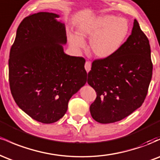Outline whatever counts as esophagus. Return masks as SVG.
Returning a JSON list of instances; mask_svg holds the SVG:
<instances>
[{"label":"esophagus","instance_id":"1","mask_svg":"<svg viewBox=\"0 0 160 160\" xmlns=\"http://www.w3.org/2000/svg\"><path fill=\"white\" fill-rule=\"evenodd\" d=\"M85 69L86 71V72L89 73V71L91 70V62H86V64H85Z\"/></svg>","mask_w":160,"mask_h":160}]
</instances>
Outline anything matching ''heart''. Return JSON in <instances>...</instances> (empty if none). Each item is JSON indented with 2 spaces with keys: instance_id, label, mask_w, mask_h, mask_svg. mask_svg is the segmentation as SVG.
<instances>
[{
  "instance_id": "b5f03b06",
  "label": "heart",
  "mask_w": 160,
  "mask_h": 160,
  "mask_svg": "<svg viewBox=\"0 0 160 160\" xmlns=\"http://www.w3.org/2000/svg\"><path fill=\"white\" fill-rule=\"evenodd\" d=\"M129 32V24L125 18L113 15L95 16L82 20L77 28V34L69 33V44L74 50L89 48L94 56L101 59L110 58L120 50Z\"/></svg>"
}]
</instances>
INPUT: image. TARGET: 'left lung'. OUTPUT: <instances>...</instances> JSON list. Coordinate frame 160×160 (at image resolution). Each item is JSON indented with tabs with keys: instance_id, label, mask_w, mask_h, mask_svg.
Returning <instances> with one entry per match:
<instances>
[{
	"instance_id": "left-lung-1",
	"label": "left lung",
	"mask_w": 160,
	"mask_h": 160,
	"mask_svg": "<svg viewBox=\"0 0 160 160\" xmlns=\"http://www.w3.org/2000/svg\"><path fill=\"white\" fill-rule=\"evenodd\" d=\"M150 47L147 36L134 20L131 35L115 55L95 60L88 83L96 92L89 110L100 123L120 121L140 108L152 78Z\"/></svg>"
}]
</instances>
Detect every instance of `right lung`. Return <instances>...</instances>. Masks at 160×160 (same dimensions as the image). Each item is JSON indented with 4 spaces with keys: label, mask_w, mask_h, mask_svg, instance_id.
Wrapping results in <instances>:
<instances>
[{
    "label": "right lung",
    "mask_w": 160,
    "mask_h": 160,
    "mask_svg": "<svg viewBox=\"0 0 160 160\" xmlns=\"http://www.w3.org/2000/svg\"><path fill=\"white\" fill-rule=\"evenodd\" d=\"M59 17L40 12L25 18L10 52L12 97L20 109L42 123L60 120L70 98L87 81L85 59L64 52L67 36Z\"/></svg>",
    "instance_id": "obj_1"
}]
</instances>
